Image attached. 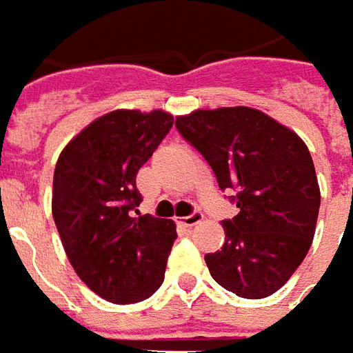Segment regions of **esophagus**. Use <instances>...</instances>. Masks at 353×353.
Listing matches in <instances>:
<instances>
[{
	"mask_svg": "<svg viewBox=\"0 0 353 353\" xmlns=\"http://www.w3.org/2000/svg\"><path fill=\"white\" fill-rule=\"evenodd\" d=\"M202 221H204V214H202V212H192L190 215L182 217V223H184L186 227L198 225V223H202Z\"/></svg>",
	"mask_w": 353,
	"mask_h": 353,
	"instance_id": "34e87169",
	"label": "esophagus"
}]
</instances>
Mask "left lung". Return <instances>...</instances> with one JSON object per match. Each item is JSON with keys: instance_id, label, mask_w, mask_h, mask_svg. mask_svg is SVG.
I'll return each mask as SVG.
<instances>
[{"instance_id": "1", "label": "left lung", "mask_w": 353, "mask_h": 353, "mask_svg": "<svg viewBox=\"0 0 353 353\" xmlns=\"http://www.w3.org/2000/svg\"><path fill=\"white\" fill-rule=\"evenodd\" d=\"M215 172L239 214L223 221L225 243L205 254L221 288L245 299L280 290L314 237L321 205L311 153L295 132L248 106L194 110L174 122Z\"/></svg>"}]
</instances>
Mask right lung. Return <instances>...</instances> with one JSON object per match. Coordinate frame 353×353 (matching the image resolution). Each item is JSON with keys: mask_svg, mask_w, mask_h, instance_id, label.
<instances>
[{"mask_svg": "<svg viewBox=\"0 0 353 353\" xmlns=\"http://www.w3.org/2000/svg\"><path fill=\"white\" fill-rule=\"evenodd\" d=\"M163 110H112L63 148L52 215L75 274L110 303H138L165 280L176 239L171 219L139 215L138 171L172 128Z\"/></svg>", "mask_w": 353, "mask_h": 353, "instance_id": "obj_1", "label": "right lung"}]
</instances>
